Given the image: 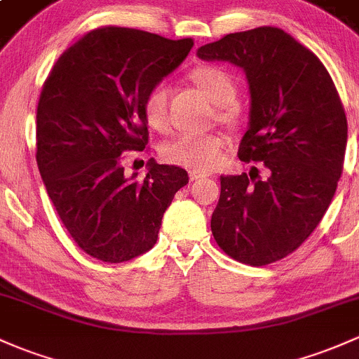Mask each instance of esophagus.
<instances>
[{"label":"esophagus","instance_id":"obj_1","mask_svg":"<svg viewBox=\"0 0 359 359\" xmlns=\"http://www.w3.org/2000/svg\"><path fill=\"white\" fill-rule=\"evenodd\" d=\"M209 175H205V172H200V171H190V180L191 181H196L200 178H207Z\"/></svg>","mask_w":359,"mask_h":359}]
</instances>
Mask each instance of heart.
<instances>
[{
	"label": "heart",
	"mask_w": 359,
	"mask_h": 359,
	"mask_svg": "<svg viewBox=\"0 0 359 359\" xmlns=\"http://www.w3.org/2000/svg\"><path fill=\"white\" fill-rule=\"evenodd\" d=\"M191 82L215 106H219V119L229 125L240 121L241 109L236 99L238 87L233 76L219 67H198L191 72ZM168 88L156 86L145 94L142 113L147 126L154 132L164 133L169 128ZM224 138L217 133L191 135L183 133L171 138L161 147V156L165 163H171L195 171H210L221 163Z\"/></svg>",
	"instance_id": "obj_1"
}]
</instances>
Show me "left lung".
<instances>
[{
    "label": "left lung",
    "mask_w": 359,
    "mask_h": 359,
    "mask_svg": "<svg viewBox=\"0 0 359 359\" xmlns=\"http://www.w3.org/2000/svg\"><path fill=\"white\" fill-rule=\"evenodd\" d=\"M196 56L245 72L250 118L238 157L265 165V178L257 168L221 176L212 234L234 260L272 264L294 252L329 209L348 144L344 107L322 61L277 27L227 34Z\"/></svg>",
    "instance_id": "obj_1"
}]
</instances>
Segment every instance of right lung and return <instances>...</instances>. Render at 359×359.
Segmentation results:
<instances>
[{"mask_svg": "<svg viewBox=\"0 0 359 359\" xmlns=\"http://www.w3.org/2000/svg\"><path fill=\"white\" fill-rule=\"evenodd\" d=\"M194 39L171 41L125 27L92 30L53 67L37 106V165L76 245L121 264L149 252L176 191L178 165L150 159L144 178L125 175L121 154L149 140L142 102L184 61Z\"/></svg>", "mask_w": 359, "mask_h": 359, "instance_id": "add662e5", "label": "right lung"}]
</instances>
